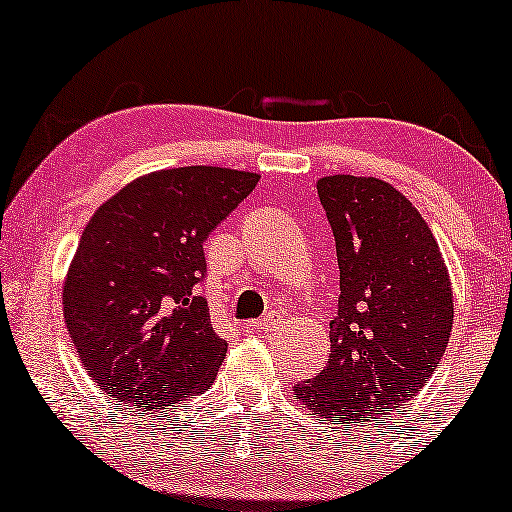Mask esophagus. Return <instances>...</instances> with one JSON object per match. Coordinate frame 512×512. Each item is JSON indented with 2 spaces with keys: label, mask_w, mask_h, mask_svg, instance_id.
Returning a JSON list of instances; mask_svg holds the SVG:
<instances>
[{
  "label": "esophagus",
  "mask_w": 512,
  "mask_h": 512,
  "mask_svg": "<svg viewBox=\"0 0 512 512\" xmlns=\"http://www.w3.org/2000/svg\"><path fill=\"white\" fill-rule=\"evenodd\" d=\"M274 325H276V315L274 313H267L264 317H260V320L250 322L248 327H250L252 332H269Z\"/></svg>",
  "instance_id": "esophagus-1"
}]
</instances>
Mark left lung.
<instances>
[{
    "instance_id": "8db88e82",
    "label": "left lung",
    "mask_w": 512,
    "mask_h": 512,
    "mask_svg": "<svg viewBox=\"0 0 512 512\" xmlns=\"http://www.w3.org/2000/svg\"><path fill=\"white\" fill-rule=\"evenodd\" d=\"M334 233L339 305L322 373L296 385L317 419L380 421L424 387L452 332V289L436 238L390 182L317 180Z\"/></svg>"
}]
</instances>
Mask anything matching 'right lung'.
Wrapping results in <instances>:
<instances>
[{
  "instance_id": "right-lung-1",
  "label": "right lung",
  "mask_w": 512,
  "mask_h": 512,
  "mask_svg": "<svg viewBox=\"0 0 512 512\" xmlns=\"http://www.w3.org/2000/svg\"><path fill=\"white\" fill-rule=\"evenodd\" d=\"M260 175L187 166L122 187L91 216L64 281V322L93 383L139 411L202 395L226 339L199 284L204 240Z\"/></svg>"
}]
</instances>
